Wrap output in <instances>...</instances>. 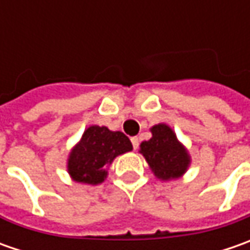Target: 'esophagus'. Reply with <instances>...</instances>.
I'll use <instances>...</instances> for the list:
<instances>
[{
    "label": "esophagus",
    "mask_w": 250,
    "mask_h": 250,
    "mask_svg": "<svg viewBox=\"0 0 250 250\" xmlns=\"http://www.w3.org/2000/svg\"><path fill=\"white\" fill-rule=\"evenodd\" d=\"M130 142H132V146H133V149L136 150L138 147H139V139H138V138H132V139H130Z\"/></svg>",
    "instance_id": "1"
}]
</instances>
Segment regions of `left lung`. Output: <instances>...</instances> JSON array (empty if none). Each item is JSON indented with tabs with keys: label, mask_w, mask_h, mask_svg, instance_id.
Here are the masks:
<instances>
[{
	"label": "left lung",
	"mask_w": 250,
	"mask_h": 250,
	"mask_svg": "<svg viewBox=\"0 0 250 250\" xmlns=\"http://www.w3.org/2000/svg\"><path fill=\"white\" fill-rule=\"evenodd\" d=\"M151 139L140 145V153L145 156L154 175L163 179H177L185 174L190 164V157L177 135L166 124L151 128Z\"/></svg>",
	"instance_id": "1"
}]
</instances>
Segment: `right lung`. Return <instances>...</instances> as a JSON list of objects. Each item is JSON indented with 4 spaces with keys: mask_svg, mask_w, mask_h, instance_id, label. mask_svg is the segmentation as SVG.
<instances>
[{
    "mask_svg": "<svg viewBox=\"0 0 250 250\" xmlns=\"http://www.w3.org/2000/svg\"><path fill=\"white\" fill-rule=\"evenodd\" d=\"M132 150V143L122 132L93 125L84 130L81 142L68 159V172L76 182L97 185L107 177V167L120 154Z\"/></svg>",
    "mask_w": 250,
    "mask_h": 250,
    "instance_id": "1",
    "label": "right lung"
}]
</instances>
